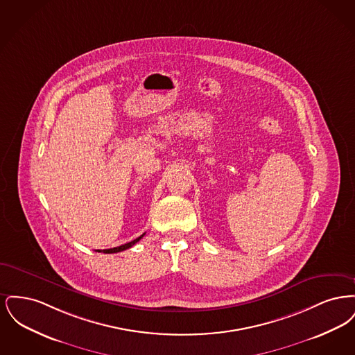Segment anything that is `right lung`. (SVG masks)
<instances>
[{"instance_id":"add662e5","label":"right lung","mask_w":355,"mask_h":355,"mask_svg":"<svg viewBox=\"0 0 355 355\" xmlns=\"http://www.w3.org/2000/svg\"><path fill=\"white\" fill-rule=\"evenodd\" d=\"M145 236V233L142 234V236H138V238H135V241H132V242H128V243H125V245H121V246H117V248H113V249H105V250H97L98 253H119V252H123V250H126V249H130L132 246H135V243L142 238V236Z\"/></svg>"}]
</instances>
